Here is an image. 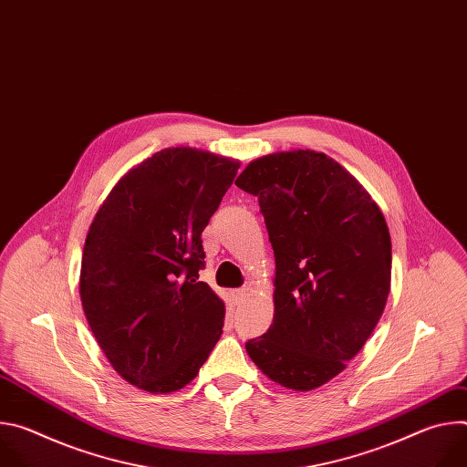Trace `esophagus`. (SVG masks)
<instances>
[{
    "instance_id": "1",
    "label": "esophagus",
    "mask_w": 467,
    "mask_h": 467,
    "mask_svg": "<svg viewBox=\"0 0 467 467\" xmlns=\"http://www.w3.org/2000/svg\"><path fill=\"white\" fill-rule=\"evenodd\" d=\"M247 292H249V288H236V290H233V297L236 301H242V299H245Z\"/></svg>"
}]
</instances>
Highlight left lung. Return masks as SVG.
I'll return each instance as SVG.
<instances>
[{
  "label": "left lung",
  "mask_w": 467,
  "mask_h": 467,
  "mask_svg": "<svg viewBox=\"0 0 467 467\" xmlns=\"http://www.w3.org/2000/svg\"><path fill=\"white\" fill-rule=\"evenodd\" d=\"M236 186L258 197L275 254L274 323L245 351L281 386L319 388L346 369L382 316L386 220L351 173L310 150L256 159Z\"/></svg>",
  "instance_id": "obj_1"
}]
</instances>
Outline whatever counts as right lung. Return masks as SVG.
Instances as JSON below:
<instances>
[{"label":"right lung","mask_w":467,"mask_h":467,"mask_svg":"<svg viewBox=\"0 0 467 467\" xmlns=\"http://www.w3.org/2000/svg\"><path fill=\"white\" fill-rule=\"evenodd\" d=\"M240 164L170 148L125 173L85 240L79 292L112 368L151 393L186 386L222 337L225 305L207 283L202 233Z\"/></svg>","instance_id":"right-lung-1"}]
</instances>
